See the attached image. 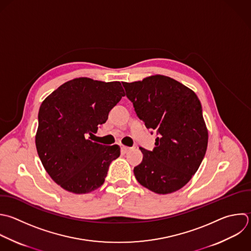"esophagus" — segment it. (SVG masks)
Returning <instances> with one entry per match:
<instances>
[{"label": "esophagus", "instance_id": "esophagus-1", "mask_svg": "<svg viewBox=\"0 0 251 251\" xmlns=\"http://www.w3.org/2000/svg\"><path fill=\"white\" fill-rule=\"evenodd\" d=\"M121 149H122V152H124V153H126V152H128L130 150L129 147L125 146V145H121Z\"/></svg>", "mask_w": 251, "mask_h": 251}]
</instances>
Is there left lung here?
Segmentation results:
<instances>
[{
	"mask_svg": "<svg viewBox=\"0 0 251 251\" xmlns=\"http://www.w3.org/2000/svg\"><path fill=\"white\" fill-rule=\"evenodd\" d=\"M123 86L137 117L159 135L152 151L140 147L143 159L133 169L137 181L158 194L180 189L198 170L208 144L198 97L165 75L123 82Z\"/></svg>",
	"mask_w": 251,
	"mask_h": 251,
	"instance_id": "left-lung-1",
	"label": "left lung"
}]
</instances>
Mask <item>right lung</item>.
I'll use <instances>...</instances> for the list:
<instances>
[{"label": "right lung", "instance_id": "add662e5", "mask_svg": "<svg viewBox=\"0 0 251 251\" xmlns=\"http://www.w3.org/2000/svg\"><path fill=\"white\" fill-rule=\"evenodd\" d=\"M125 96L120 81L87 77L68 81L50 94L38 113L35 143L52 179L64 189L89 193L100 187L121 149L89 140Z\"/></svg>", "mask_w": 251, "mask_h": 251}]
</instances>
